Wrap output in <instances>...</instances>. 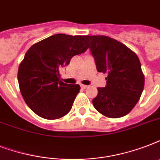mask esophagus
<instances>
[{"mask_svg": "<svg viewBox=\"0 0 160 160\" xmlns=\"http://www.w3.org/2000/svg\"><path fill=\"white\" fill-rule=\"evenodd\" d=\"M80 87L82 88V89H86L88 86H87V85H80Z\"/></svg>", "mask_w": 160, "mask_h": 160, "instance_id": "esophagus-1", "label": "esophagus"}]
</instances>
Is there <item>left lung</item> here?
Returning <instances> with one entry per match:
<instances>
[{"label":"left lung","mask_w":160,"mask_h":160,"mask_svg":"<svg viewBox=\"0 0 160 160\" xmlns=\"http://www.w3.org/2000/svg\"><path fill=\"white\" fill-rule=\"evenodd\" d=\"M99 72L106 73V86L98 88L93 105L109 118L131 111L141 96L144 75L139 57L125 45L109 36H85Z\"/></svg>","instance_id":"8db88e82"}]
</instances>
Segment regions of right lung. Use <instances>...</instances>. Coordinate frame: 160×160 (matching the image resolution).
<instances>
[{
  "label": "right lung",
  "mask_w": 160,
  "mask_h": 160,
  "mask_svg": "<svg viewBox=\"0 0 160 160\" xmlns=\"http://www.w3.org/2000/svg\"><path fill=\"white\" fill-rule=\"evenodd\" d=\"M89 48L85 36L56 34L31 46L19 65L18 83L29 108L46 119L65 116L72 108L79 85L60 80V69Z\"/></svg>",
  "instance_id": "obj_1"
}]
</instances>
